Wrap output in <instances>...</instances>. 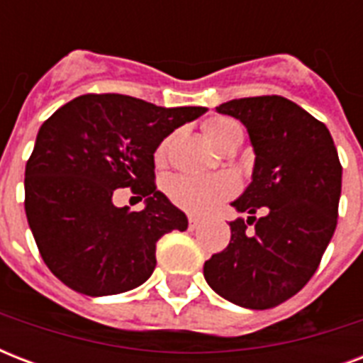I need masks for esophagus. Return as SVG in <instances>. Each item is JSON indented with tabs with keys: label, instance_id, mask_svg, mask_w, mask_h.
<instances>
[{
	"label": "esophagus",
	"instance_id": "1",
	"mask_svg": "<svg viewBox=\"0 0 363 363\" xmlns=\"http://www.w3.org/2000/svg\"><path fill=\"white\" fill-rule=\"evenodd\" d=\"M199 226H201V220H199V218H194V216H190V220H188V228H190V230H198Z\"/></svg>",
	"mask_w": 363,
	"mask_h": 363
}]
</instances>
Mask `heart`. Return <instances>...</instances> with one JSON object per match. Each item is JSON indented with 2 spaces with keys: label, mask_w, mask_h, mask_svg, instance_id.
<instances>
[{
  "label": "heart",
  "mask_w": 363,
  "mask_h": 363,
  "mask_svg": "<svg viewBox=\"0 0 363 363\" xmlns=\"http://www.w3.org/2000/svg\"><path fill=\"white\" fill-rule=\"evenodd\" d=\"M205 137L209 139L215 147H226L228 143L233 139L242 137V128L238 121L228 118V116H215L203 122ZM173 135L165 137L160 143L154 160L156 164H164L169 152ZM167 198L179 207L186 211L190 215H209L213 211L232 198L238 192V181L232 175H216V177H190V175H177L171 177L165 184Z\"/></svg>",
  "instance_id": "b5f03b06"
}]
</instances>
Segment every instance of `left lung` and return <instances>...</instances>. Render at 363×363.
<instances>
[{
  "mask_svg": "<svg viewBox=\"0 0 363 363\" xmlns=\"http://www.w3.org/2000/svg\"><path fill=\"white\" fill-rule=\"evenodd\" d=\"M216 111L245 124L256 160L252 182L232 203L250 216L230 222V245L205 262V281L232 303L271 309L318 269L337 226L343 167L326 125L282 96L232 99Z\"/></svg>",
  "mask_w": 363,
  "mask_h": 363,
  "instance_id": "8db88e82",
  "label": "left lung"
}]
</instances>
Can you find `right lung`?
I'll return each instance as SVG.
<instances>
[{
    "label": "right lung",
    "instance_id": "add662e5",
    "mask_svg": "<svg viewBox=\"0 0 363 363\" xmlns=\"http://www.w3.org/2000/svg\"><path fill=\"white\" fill-rule=\"evenodd\" d=\"M205 107L165 109L122 94H84L37 133L26 164L24 207L47 267L75 292L113 296L152 275L156 242L188 218L154 184V152ZM116 187L145 209L112 203Z\"/></svg>",
    "mask_w": 363,
    "mask_h": 363
}]
</instances>
